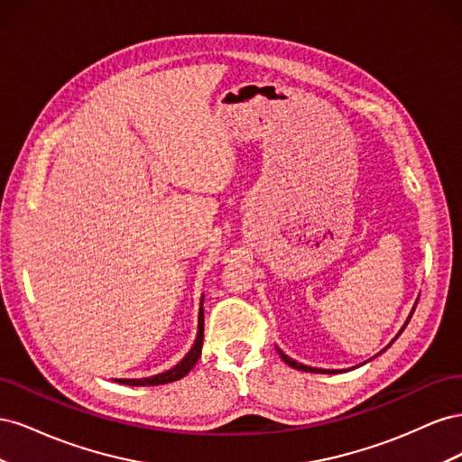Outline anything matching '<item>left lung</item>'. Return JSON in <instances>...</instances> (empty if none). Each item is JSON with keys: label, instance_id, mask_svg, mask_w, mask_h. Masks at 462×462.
Returning <instances> with one entry per match:
<instances>
[{"label": "left lung", "instance_id": "left-lung-1", "mask_svg": "<svg viewBox=\"0 0 462 462\" xmlns=\"http://www.w3.org/2000/svg\"><path fill=\"white\" fill-rule=\"evenodd\" d=\"M414 312V310H412ZM411 321V316H409V319H407V324ZM402 331V329H401ZM277 353H279V356L283 358V362L285 365H289L291 368H297V370H302V372H314V374H333L335 370H321V368H312V366H304V365H300V362H297V360H292V358H289L285 353H282L277 348Z\"/></svg>", "mask_w": 462, "mask_h": 462}]
</instances>
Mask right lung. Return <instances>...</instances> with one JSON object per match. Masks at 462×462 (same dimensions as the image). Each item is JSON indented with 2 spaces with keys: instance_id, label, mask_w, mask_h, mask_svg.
I'll return each mask as SVG.
<instances>
[{
  "instance_id": "add662e5",
  "label": "right lung",
  "mask_w": 462,
  "mask_h": 462,
  "mask_svg": "<svg viewBox=\"0 0 462 462\" xmlns=\"http://www.w3.org/2000/svg\"><path fill=\"white\" fill-rule=\"evenodd\" d=\"M202 304V302H200ZM202 339H204V310L200 306V314H199V333H197V341H194L192 348L187 353V356L179 362L177 366H173L171 370L162 372L158 375H152V377H143V380H116L119 383L125 385H163V383H171L180 380V377L187 375L192 366L197 365L200 353H202Z\"/></svg>"
}]
</instances>
